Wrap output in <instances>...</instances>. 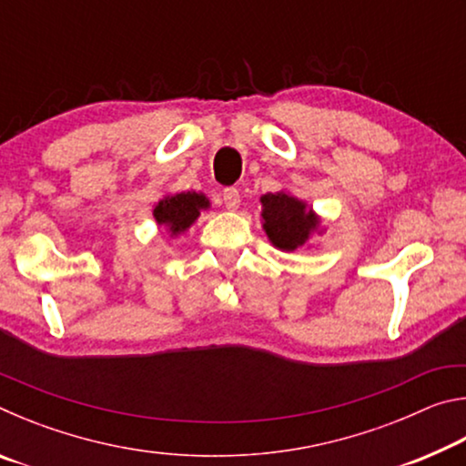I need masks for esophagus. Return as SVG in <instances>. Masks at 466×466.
<instances>
[{"mask_svg":"<svg viewBox=\"0 0 466 466\" xmlns=\"http://www.w3.org/2000/svg\"><path fill=\"white\" fill-rule=\"evenodd\" d=\"M224 205H226V209H238L240 208L238 188H226V191H224Z\"/></svg>","mask_w":466,"mask_h":466,"instance_id":"1","label":"esophagus"}]
</instances>
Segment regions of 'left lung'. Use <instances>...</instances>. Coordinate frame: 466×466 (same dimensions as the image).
<instances>
[{
    "label": "left lung",
    "instance_id": "8db88e82",
    "mask_svg": "<svg viewBox=\"0 0 466 466\" xmlns=\"http://www.w3.org/2000/svg\"><path fill=\"white\" fill-rule=\"evenodd\" d=\"M263 230L275 248L294 252L306 247L312 234H322L320 216L309 203L288 191L267 193L261 197Z\"/></svg>",
    "mask_w": 466,
    "mask_h": 466
}]
</instances>
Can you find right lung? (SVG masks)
Wrapping results in <instances>:
<instances>
[{"label":"right lung","instance_id":"1","mask_svg":"<svg viewBox=\"0 0 466 466\" xmlns=\"http://www.w3.org/2000/svg\"><path fill=\"white\" fill-rule=\"evenodd\" d=\"M211 203L208 197L197 191H183L175 195H164L154 205V219L157 226H164L170 236L187 232L201 216V211L209 209Z\"/></svg>","mask_w":466,"mask_h":466}]
</instances>
